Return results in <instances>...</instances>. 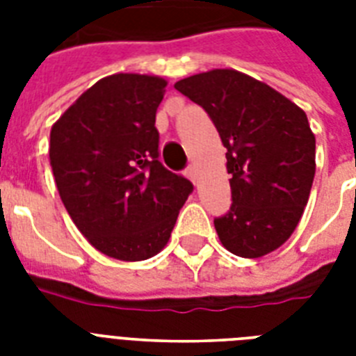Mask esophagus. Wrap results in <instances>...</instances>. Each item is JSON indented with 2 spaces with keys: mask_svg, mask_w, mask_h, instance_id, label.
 I'll return each mask as SVG.
<instances>
[{
  "mask_svg": "<svg viewBox=\"0 0 356 356\" xmlns=\"http://www.w3.org/2000/svg\"><path fill=\"white\" fill-rule=\"evenodd\" d=\"M186 175H188L190 181H192V183L195 184V181H197V173H195V168L194 166L186 168Z\"/></svg>",
  "mask_w": 356,
  "mask_h": 356,
  "instance_id": "1",
  "label": "esophagus"
}]
</instances>
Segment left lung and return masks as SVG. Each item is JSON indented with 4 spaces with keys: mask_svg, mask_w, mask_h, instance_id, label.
<instances>
[{
    "mask_svg": "<svg viewBox=\"0 0 356 356\" xmlns=\"http://www.w3.org/2000/svg\"><path fill=\"white\" fill-rule=\"evenodd\" d=\"M211 116L227 147L231 209L214 218L223 248L259 259L292 236L316 173V138L307 114L271 86L212 70L175 83Z\"/></svg>",
    "mask_w": 356,
    "mask_h": 356,
    "instance_id": "8db88e82",
    "label": "left lung"
}]
</instances>
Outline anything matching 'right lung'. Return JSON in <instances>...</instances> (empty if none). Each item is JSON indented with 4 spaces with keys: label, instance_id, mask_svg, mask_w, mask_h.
<instances>
[{
    "label": "right lung",
    "instance_id": "add662e5",
    "mask_svg": "<svg viewBox=\"0 0 356 356\" xmlns=\"http://www.w3.org/2000/svg\"><path fill=\"white\" fill-rule=\"evenodd\" d=\"M166 81L116 74L97 81L57 120L49 162L83 236L107 257L145 260L170 240L194 190L159 161L156 108Z\"/></svg>",
    "mask_w": 356,
    "mask_h": 356
}]
</instances>
